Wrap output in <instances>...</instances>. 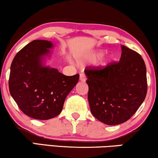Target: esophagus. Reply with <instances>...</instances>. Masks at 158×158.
Masks as SVG:
<instances>
[{"label": "esophagus", "mask_w": 158, "mask_h": 158, "mask_svg": "<svg viewBox=\"0 0 158 158\" xmlns=\"http://www.w3.org/2000/svg\"><path fill=\"white\" fill-rule=\"evenodd\" d=\"M85 80H86V78H85V75L83 73H81L80 74V81L85 82Z\"/></svg>", "instance_id": "34e87169"}]
</instances>
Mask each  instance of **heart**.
Here are the masks:
<instances>
[{"mask_svg":"<svg viewBox=\"0 0 158 158\" xmlns=\"http://www.w3.org/2000/svg\"><path fill=\"white\" fill-rule=\"evenodd\" d=\"M100 54H101L100 52H92V53L90 54V56H89V57L91 58H95L98 57V56H100ZM102 64H104L105 63H102Z\"/></svg>","mask_w":158,"mask_h":158,"instance_id":"1","label":"heart"}]
</instances>
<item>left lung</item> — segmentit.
Wrapping results in <instances>:
<instances>
[{
    "mask_svg": "<svg viewBox=\"0 0 158 158\" xmlns=\"http://www.w3.org/2000/svg\"><path fill=\"white\" fill-rule=\"evenodd\" d=\"M118 61L105 67L89 66L84 70L89 85L91 112L108 125L130 119L143 103L147 93V69L135 50L122 46Z\"/></svg>",
    "mask_w": 158,
    "mask_h": 158,
    "instance_id": "left-lung-1",
    "label": "left lung"
}]
</instances>
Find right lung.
Returning a JSON list of instances; mask_svg holds the SVG:
<instances>
[{
    "instance_id": "right-lung-1",
    "label": "right lung",
    "mask_w": 158,
    "mask_h": 158,
    "mask_svg": "<svg viewBox=\"0 0 158 158\" xmlns=\"http://www.w3.org/2000/svg\"><path fill=\"white\" fill-rule=\"evenodd\" d=\"M52 44L34 40L16 54L11 65L9 92L29 117L47 120L61 112L68 94L78 82L79 75L66 76L58 69L42 65Z\"/></svg>"
}]
</instances>
